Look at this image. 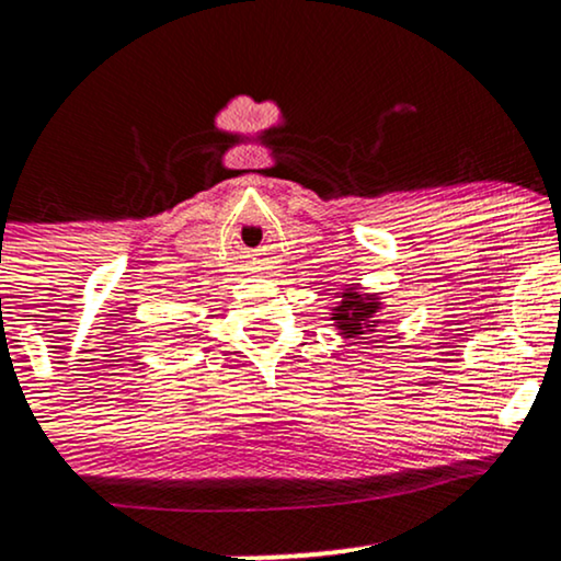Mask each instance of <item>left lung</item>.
<instances>
[{
  "mask_svg": "<svg viewBox=\"0 0 561 561\" xmlns=\"http://www.w3.org/2000/svg\"><path fill=\"white\" fill-rule=\"evenodd\" d=\"M382 300L371 293H362L358 287L347 285L340 293V302L332 308V321L345 340H356L366 332H375V327L382 324L379 319Z\"/></svg>",
  "mask_w": 561,
  "mask_h": 561,
  "instance_id": "1",
  "label": "left lung"
}]
</instances>
